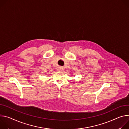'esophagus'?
Segmentation results:
<instances>
[{
	"mask_svg": "<svg viewBox=\"0 0 129 129\" xmlns=\"http://www.w3.org/2000/svg\"><path fill=\"white\" fill-rule=\"evenodd\" d=\"M57 71H58V72H62L63 71V68L62 67H58V68H57Z\"/></svg>",
	"mask_w": 129,
	"mask_h": 129,
	"instance_id": "obj_1",
	"label": "esophagus"
}]
</instances>
